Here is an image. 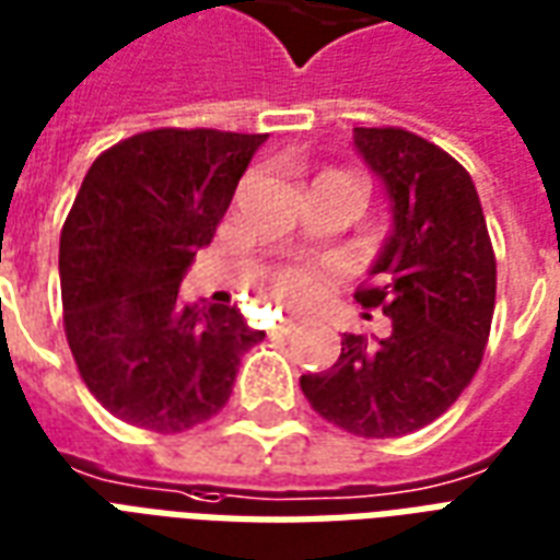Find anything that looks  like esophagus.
Wrapping results in <instances>:
<instances>
[{
  "mask_svg": "<svg viewBox=\"0 0 560 560\" xmlns=\"http://www.w3.org/2000/svg\"><path fill=\"white\" fill-rule=\"evenodd\" d=\"M292 334H298V322H289V318H285V322H280V325L275 327V336H292Z\"/></svg>",
  "mask_w": 560,
  "mask_h": 560,
  "instance_id": "esophagus-1",
  "label": "esophagus"
}]
</instances>
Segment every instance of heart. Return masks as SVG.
<instances>
[{"instance_id": "obj_1", "label": "heart", "mask_w": 560, "mask_h": 560, "mask_svg": "<svg viewBox=\"0 0 560 560\" xmlns=\"http://www.w3.org/2000/svg\"><path fill=\"white\" fill-rule=\"evenodd\" d=\"M322 285H325V268L310 262L280 265L268 280V289H271L275 301L285 306L313 304L318 292H322Z\"/></svg>"}]
</instances>
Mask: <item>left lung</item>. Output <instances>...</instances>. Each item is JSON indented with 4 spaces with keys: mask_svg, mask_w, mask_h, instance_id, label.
I'll return each instance as SVG.
<instances>
[{
    "mask_svg": "<svg viewBox=\"0 0 560 560\" xmlns=\"http://www.w3.org/2000/svg\"><path fill=\"white\" fill-rule=\"evenodd\" d=\"M384 179L393 235L354 298L381 310V342L345 334L322 375L301 377L315 413L365 440L413 434L455 405L481 365L495 310V254L475 183L443 147L401 126H357Z\"/></svg>",
    "mask_w": 560,
    "mask_h": 560,
    "instance_id": "8db88e82",
    "label": "left lung"
}]
</instances>
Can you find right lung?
Listing matches in <instances>:
<instances>
[{
	"instance_id": "obj_1",
	"label": "right lung",
	"mask_w": 560,
	"mask_h": 560,
	"mask_svg": "<svg viewBox=\"0 0 560 560\" xmlns=\"http://www.w3.org/2000/svg\"><path fill=\"white\" fill-rule=\"evenodd\" d=\"M265 138L165 126L117 141L85 174L58 247L65 334L117 419L155 434L209 422L265 339L238 306L179 301L185 268L215 238Z\"/></svg>"
}]
</instances>
